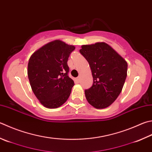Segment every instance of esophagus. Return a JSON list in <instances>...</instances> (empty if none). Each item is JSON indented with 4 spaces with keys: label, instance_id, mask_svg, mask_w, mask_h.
<instances>
[{
    "label": "esophagus",
    "instance_id": "34e87169",
    "mask_svg": "<svg viewBox=\"0 0 152 152\" xmlns=\"http://www.w3.org/2000/svg\"><path fill=\"white\" fill-rule=\"evenodd\" d=\"M77 80H78V81H79V79H80V76H79L78 77H77Z\"/></svg>",
    "mask_w": 152,
    "mask_h": 152
}]
</instances>
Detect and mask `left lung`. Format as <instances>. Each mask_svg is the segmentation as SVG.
<instances>
[{
    "instance_id": "obj_1",
    "label": "left lung",
    "mask_w": 152,
    "mask_h": 152,
    "mask_svg": "<svg viewBox=\"0 0 152 152\" xmlns=\"http://www.w3.org/2000/svg\"><path fill=\"white\" fill-rule=\"evenodd\" d=\"M79 51L88 62L93 77L92 87L85 91L88 102L99 109L109 107L121 93L127 62L104 42L83 45Z\"/></svg>"
}]
</instances>
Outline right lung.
I'll return each mask as SVG.
<instances>
[{"instance_id":"add662e5","label":"right lung","mask_w":152,"mask_h":152,"mask_svg":"<svg viewBox=\"0 0 152 152\" xmlns=\"http://www.w3.org/2000/svg\"><path fill=\"white\" fill-rule=\"evenodd\" d=\"M75 49L61 40L51 42L35 51L28 61L31 89L42 105L56 108L66 102L74 81L68 75L67 61Z\"/></svg>"}]
</instances>
